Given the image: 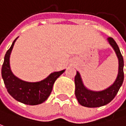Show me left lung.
<instances>
[{
  "label": "left lung",
  "instance_id": "8db88e82",
  "mask_svg": "<svg viewBox=\"0 0 126 126\" xmlns=\"http://www.w3.org/2000/svg\"><path fill=\"white\" fill-rule=\"evenodd\" d=\"M108 40L115 50L119 60V69L117 79L113 85L108 89L100 92H94L86 89L82 84L79 72H77V75L75 77V96L79 103L82 106L87 108H97L108 104L114 99L123 84L124 79V62L123 56L118 44L112 37H108Z\"/></svg>",
  "mask_w": 126,
  "mask_h": 126
}]
</instances>
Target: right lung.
I'll list each match as a JSON object with an SVG mask.
<instances>
[{
    "label": "right lung",
    "instance_id": "1",
    "mask_svg": "<svg viewBox=\"0 0 126 126\" xmlns=\"http://www.w3.org/2000/svg\"><path fill=\"white\" fill-rule=\"evenodd\" d=\"M16 39L17 38L6 51L2 65L1 75L5 86L8 93L18 102L30 105L42 103L47 100L51 93L54 82L64 70L51 73L47 78L38 82H28L17 78L12 73L9 64L10 54Z\"/></svg>",
    "mask_w": 126,
    "mask_h": 126
}]
</instances>
